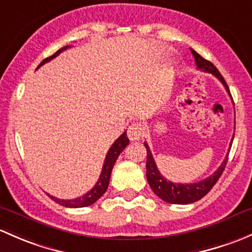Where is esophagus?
<instances>
[{"label": "esophagus", "instance_id": "1", "mask_svg": "<svg viewBox=\"0 0 252 252\" xmlns=\"http://www.w3.org/2000/svg\"><path fill=\"white\" fill-rule=\"evenodd\" d=\"M144 134V126L141 123H133L127 128V136L131 141H138L143 137Z\"/></svg>", "mask_w": 252, "mask_h": 252}]
</instances>
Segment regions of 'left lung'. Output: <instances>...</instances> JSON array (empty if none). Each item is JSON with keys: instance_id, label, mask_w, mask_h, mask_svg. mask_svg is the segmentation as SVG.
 <instances>
[{"instance_id": "left-lung-1", "label": "left lung", "mask_w": 252, "mask_h": 252, "mask_svg": "<svg viewBox=\"0 0 252 252\" xmlns=\"http://www.w3.org/2000/svg\"><path fill=\"white\" fill-rule=\"evenodd\" d=\"M191 53H193L194 58H195V64L196 68L199 70H203L205 72H210V74L215 75L220 81L222 82L223 86H224L227 92L229 93V88L227 86V82L224 81L223 76L220 74V71L217 70L216 66L211 63V62L204 59L200 54L196 53L194 49H190ZM234 138V137H233ZM233 141V139H232ZM232 145V142H230ZM144 147L147 148V180L149 183L150 188L153 189L155 194L159 196L160 199L166 201V203L170 204H191L195 203V201L200 200L201 198H204L207 193L212 189V187L216 184L219 178L221 177L222 172L224 171L225 165L228 161V155L227 154L225 159L223 160V162L217 168V171H215L214 175H211L210 177L205 178V180L200 181V182L195 183H175L167 181L164 176L160 173V171L158 170L157 164H155V160L153 158L152 152L149 149V145L144 143Z\"/></svg>"}]
</instances>
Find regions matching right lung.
I'll return each mask as SVG.
<instances>
[{"label":"right lung","mask_w":252,"mask_h":252,"mask_svg":"<svg viewBox=\"0 0 252 252\" xmlns=\"http://www.w3.org/2000/svg\"><path fill=\"white\" fill-rule=\"evenodd\" d=\"M69 47L70 46H65V47H63V48L59 49V51H57L53 56L43 59V61L40 63V65L37 66V69L40 68L41 65H43L45 63H47V62L52 61L53 58H56L57 56H59V53H62V52L65 51V49ZM128 143H129V141L126 136V132H124V133L121 134V136L119 137V138L116 139L113 144H111L110 149H109L107 153V157H105L104 165H103L102 173H100V176H99V180H98V182L95 183V186L93 187L90 191H87L85 195L80 196V198H76V199H71V200H64V199L54 198L53 195H49L48 194L49 198H51L52 200L56 201V203H58L59 205H62V206L74 207V209L75 207L90 206V205L94 204L95 201H97L98 199H99L100 196L105 193V190L108 189L109 181H110V175H111V171H113L114 164H115L116 159L119 158L120 153L125 149L126 145H128Z\"/></svg>","instance_id":"add662e5"}]
</instances>
